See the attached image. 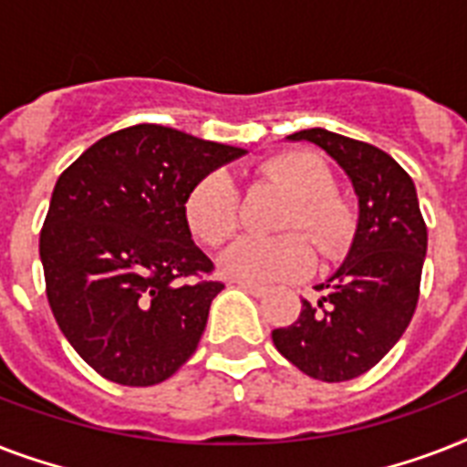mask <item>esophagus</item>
Wrapping results in <instances>:
<instances>
[{
    "label": "esophagus",
    "instance_id": "obj_1",
    "mask_svg": "<svg viewBox=\"0 0 467 467\" xmlns=\"http://www.w3.org/2000/svg\"><path fill=\"white\" fill-rule=\"evenodd\" d=\"M237 285H240L244 293H249V296H254V298H262V296H266V285L244 284V281H237Z\"/></svg>",
    "mask_w": 467,
    "mask_h": 467
}]
</instances>
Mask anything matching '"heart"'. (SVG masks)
<instances>
[{"instance_id":"obj_1","label":"heart","mask_w":467,"mask_h":467,"mask_svg":"<svg viewBox=\"0 0 467 467\" xmlns=\"http://www.w3.org/2000/svg\"><path fill=\"white\" fill-rule=\"evenodd\" d=\"M259 174L276 182L293 196L284 230H306L319 254L334 256L347 247L354 230V213L334 193L332 171L310 152H284L259 167ZM183 218L198 240L223 244L240 225V191L233 176L218 169L193 183L183 201ZM310 244L300 234L240 237L220 254L218 266L227 278L244 284H274L310 274Z\"/></svg>"}]
</instances>
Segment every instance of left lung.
<instances>
[{
  "label": "left lung",
  "instance_id": "8db88e82",
  "mask_svg": "<svg viewBox=\"0 0 467 467\" xmlns=\"http://www.w3.org/2000/svg\"><path fill=\"white\" fill-rule=\"evenodd\" d=\"M285 140L312 142L344 169L358 198V220L341 266L317 285L322 298L315 306L303 300L298 319L274 329L271 339L306 376L341 383L373 368L410 325L427 225L414 182L388 152L325 128Z\"/></svg>",
  "mask_w": 467,
  "mask_h": 467
}]
</instances>
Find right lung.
<instances>
[{
    "label": "right lung",
    "instance_id": "1",
    "mask_svg": "<svg viewBox=\"0 0 467 467\" xmlns=\"http://www.w3.org/2000/svg\"><path fill=\"white\" fill-rule=\"evenodd\" d=\"M247 150L164 126L123 128L60 174L40 230L47 303L77 354L119 385L167 380L196 351L218 281L183 201Z\"/></svg>",
    "mask_w": 467,
    "mask_h": 467
}]
</instances>
